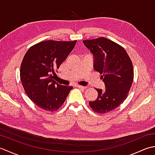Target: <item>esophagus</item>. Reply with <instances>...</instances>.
Listing matches in <instances>:
<instances>
[{"mask_svg": "<svg viewBox=\"0 0 155 155\" xmlns=\"http://www.w3.org/2000/svg\"><path fill=\"white\" fill-rule=\"evenodd\" d=\"M77 87L80 88H83V89H86V88H87V87H84V86H82V85H79V84H77Z\"/></svg>", "mask_w": 155, "mask_h": 155, "instance_id": "esophagus-1", "label": "esophagus"}]
</instances>
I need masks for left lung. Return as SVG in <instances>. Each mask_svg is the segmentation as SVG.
<instances>
[{
	"mask_svg": "<svg viewBox=\"0 0 155 155\" xmlns=\"http://www.w3.org/2000/svg\"><path fill=\"white\" fill-rule=\"evenodd\" d=\"M94 57V68L101 74L104 91L95 88L98 97L89 102L94 112L104 114L117 108L128 97L134 79L133 62L125 49L104 37L84 40Z\"/></svg>",
	"mask_w": 155,
	"mask_h": 155,
	"instance_id": "8db88e82",
	"label": "left lung"
}]
</instances>
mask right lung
I'll list each match as a JSON object with an SVG mask.
<instances>
[{
	"label": "right lung",
	"mask_w": 155,
	"mask_h": 155,
	"mask_svg": "<svg viewBox=\"0 0 155 155\" xmlns=\"http://www.w3.org/2000/svg\"><path fill=\"white\" fill-rule=\"evenodd\" d=\"M76 42L42 41L29 48L24 56L20 69L22 87L28 98L42 109L57 110L73 88L57 83L52 74L66 60Z\"/></svg>",
	"instance_id": "right-lung-1"
}]
</instances>
